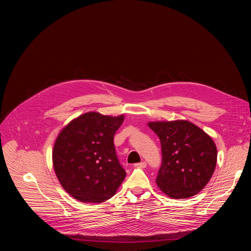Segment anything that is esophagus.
Listing matches in <instances>:
<instances>
[{
  "mask_svg": "<svg viewBox=\"0 0 251 251\" xmlns=\"http://www.w3.org/2000/svg\"><path fill=\"white\" fill-rule=\"evenodd\" d=\"M135 167H137V168H146L147 167V163L146 162H141V163L135 164Z\"/></svg>",
  "mask_w": 251,
  "mask_h": 251,
  "instance_id": "1",
  "label": "esophagus"
}]
</instances>
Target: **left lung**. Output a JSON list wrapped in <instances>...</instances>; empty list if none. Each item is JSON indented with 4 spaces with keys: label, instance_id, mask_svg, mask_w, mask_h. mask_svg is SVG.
Listing matches in <instances>:
<instances>
[{
    "label": "left lung",
    "instance_id": "left-lung-1",
    "mask_svg": "<svg viewBox=\"0 0 251 251\" xmlns=\"http://www.w3.org/2000/svg\"><path fill=\"white\" fill-rule=\"evenodd\" d=\"M161 142L162 164L156 183L172 199H187L209 182L217 165L212 139L195 124L185 121L150 122Z\"/></svg>",
    "mask_w": 251,
    "mask_h": 251
}]
</instances>
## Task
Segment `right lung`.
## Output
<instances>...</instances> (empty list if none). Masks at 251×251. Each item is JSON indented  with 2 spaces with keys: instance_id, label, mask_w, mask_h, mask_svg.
Returning a JSON list of instances; mask_svg holds the SVG:
<instances>
[{
  "instance_id": "add662e5",
  "label": "right lung",
  "mask_w": 251,
  "mask_h": 251,
  "mask_svg": "<svg viewBox=\"0 0 251 251\" xmlns=\"http://www.w3.org/2000/svg\"><path fill=\"white\" fill-rule=\"evenodd\" d=\"M124 116L97 112L80 115L56 138L52 162L62 188L82 202H102L112 198L126 172L120 165L114 135Z\"/></svg>"
}]
</instances>
